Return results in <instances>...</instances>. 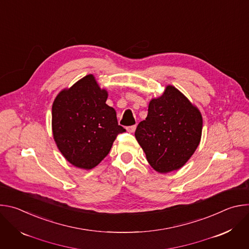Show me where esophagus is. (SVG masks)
<instances>
[{"instance_id": "esophagus-1", "label": "esophagus", "mask_w": 249, "mask_h": 249, "mask_svg": "<svg viewBox=\"0 0 249 249\" xmlns=\"http://www.w3.org/2000/svg\"><path fill=\"white\" fill-rule=\"evenodd\" d=\"M136 125H133V126H129V127H127L126 129H127V131L129 132V133H134L135 132V130H136Z\"/></svg>"}]
</instances>
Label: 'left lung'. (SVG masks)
<instances>
[{
  "label": "left lung",
  "mask_w": 249,
  "mask_h": 249,
  "mask_svg": "<svg viewBox=\"0 0 249 249\" xmlns=\"http://www.w3.org/2000/svg\"><path fill=\"white\" fill-rule=\"evenodd\" d=\"M201 112L173 86L149 103L148 116L137 126L135 137L151 166L160 173L181 168L199 146Z\"/></svg>",
  "instance_id": "8db88e82"
}]
</instances>
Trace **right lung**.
<instances>
[{
	"mask_svg": "<svg viewBox=\"0 0 249 249\" xmlns=\"http://www.w3.org/2000/svg\"><path fill=\"white\" fill-rule=\"evenodd\" d=\"M108 93L88 75L59 92L52 105V132L64 158L91 169L108 155L118 134L116 111L106 104Z\"/></svg>",
	"mask_w": 249,
	"mask_h": 249,
	"instance_id": "1",
	"label": "right lung"
}]
</instances>
